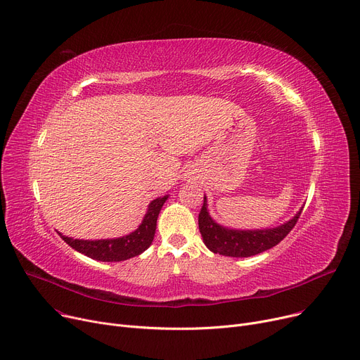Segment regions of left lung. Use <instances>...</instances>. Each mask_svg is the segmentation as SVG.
I'll return each mask as SVG.
<instances>
[{"instance_id":"obj_1","label":"left lung","mask_w":360,"mask_h":360,"mask_svg":"<svg viewBox=\"0 0 360 360\" xmlns=\"http://www.w3.org/2000/svg\"><path fill=\"white\" fill-rule=\"evenodd\" d=\"M300 214L302 210H299L292 219L272 229L237 230L218 224L208 211V200L205 196L198 221L202 240L211 252L231 256V258H248V256L262 253L278 245L292 231Z\"/></svg>"}]
</instances>
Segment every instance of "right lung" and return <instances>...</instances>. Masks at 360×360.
Segmentation results:
<instances>
[{
    "label": "right lung",
    "mask_w": 360,
    "mask_h": 360,
    "mask_svg": "<svg viewBox=\"0 0 360 360\" xmlns=\"http://www.w3.org/2000/svg\"><path fill=\"white\" fill-rule=\"evenodd\" d=\"M168 199V195L153 199L148 205V211L141 222V226L134 231L117 237V238H101V240H83V238H73L61 236L63 240L72 246L75 250L86 255L88 258L102 262H120L133 258L143 253L153 240L157 229V219L162 205Z\"/></svg>",
    "instance_id": "obj_1"
}]
</instances>
